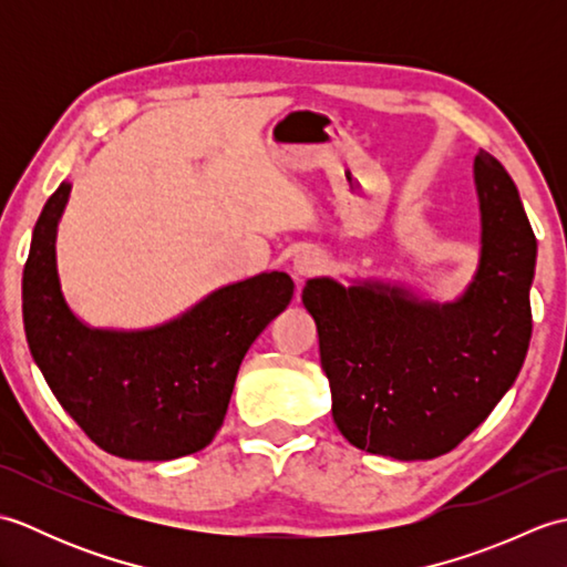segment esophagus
Masks as SVG:
<instances>
[{"instance_id": "obj_1", "label": "esophagus", "mask_w": 567, "mask_h": 567, "mask_svg": "<svg viewBox=\"0 0 567 567\" xmlns=\"http://www.w3.org/2000/svg\"><path fill=\"white\" fill-rule=\"evenodd\" d=\"M323 265H327V260H323L321 252L315 250V248L299 250L297 256L292 258V270H295L299 280H302V277H309V275H317L323 268Z\"/></svg>"}]
</instances>
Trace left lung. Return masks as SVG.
Listing matches in <instances>:
<instances>
[{
	"label": "left lung",
	"instance_id": "left-lung-1",
	"mask_svg": "<svg viewBox=\"0 0 567 567\" xmlns=\"http://www.w3.org/2000/svg\"><path fill=\"white\" fill-rule=\"evenodd\" d=\"M480 260L453 302L382 280L311 277L302 302L317 323L336 426L355 449L394 461L453 451L509 392L532 341L536 236L497 158L473 163Z\"/></svg>",
	"mask_w": 567,
	"mask_h": 567
}]
</instances>
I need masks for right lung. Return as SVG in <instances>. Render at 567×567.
<instances>
[{
  "instance_id": "obj_1",
  "label": "right lung",
  "mask_w": 567,
  "mask_h": 567,
  "mask_svg": "<svg viewBox=\"0 0 567 567\" xmlns=\"http://www.w3.org/2000/svg\"><path fill=\"white\" fill-rule=\"evenodd\" d=\"M72 183L63 179L33 226L21 282L29 351L60 406L102 451L173 461L207 449L221 429L240 360L287 309L295 282L260 272L224 285L151 329H97L65 302L55 238Z\"/></svg>"
}]
</instances>
